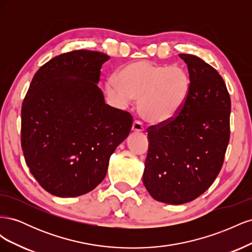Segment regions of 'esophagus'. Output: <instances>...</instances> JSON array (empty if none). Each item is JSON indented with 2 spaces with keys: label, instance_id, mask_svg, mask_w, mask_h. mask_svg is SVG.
I'll list each match as a JSON object with an SVG mask.
<instances>
[{
  "label": "esophagus",
  "instance_id": "1",
  "mask_svg": "<svg viewBox=\"0 0 252 252\" xmlns=\"http://www.w3.org/2000/svg\"><path fill=\"white\" fill-rule=\"evenodd\" d=\"M144 130V125L140 121H134L132 124V131L134 132H142Z\"/></svg>",
  "mask_w": 252,
  "mask_h": 252
}]
</instances>
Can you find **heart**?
<instances>
[{"instance_id": "obj_1", "label": "heart", "mask_w": 252, "mask_h": 252, "mask_svg": "<svg viewBox=\"0 0 252 252\" xmlns=\"http://www.w3.org/2000/svg\"><path fill=\"white\" fill-rule=\"evenodd\" d=\"M108 94L125 107L138 100L141 117L151 124L172 120L184 107L190 94V79L180 67H167L136 61L107 81Z\"/></svg>"}]
</instances>
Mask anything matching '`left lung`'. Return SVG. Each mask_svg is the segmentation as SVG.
<instances>
[{
	"mask_svg": "<svg viewBox=\"0 0 252 252\" xmlns=\"http://www.w3.org/2000/svg\"><path fill=\"white\" fill-rule=\"evenodd\" d=\"M187 64L190 94L169 122L150 126L143 183L155 200L191 202L222 168L230 136L231 101L219 72L199 57L180 53Z\"/></svg>",
	"mask_w": 252,
	"mask_h": 252,
	"instance_id": "obj_1",
	"label": "left lung"
}]
</instances>
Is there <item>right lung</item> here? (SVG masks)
<instances>
[{
	"label": "right lung",
	"instance_id": "right-lung-1",
	"mask_svg": "<svg viewBox=\"0 0 252 252\" xmlns=\"http://www.w3.org/2000/svg\"><path fill=\"white\" fill-rule=\"evenodd\" d=\"M109 59L84 49L53 58L35 72L23 101V154L34 179L53 195L94 189L131 130V114L106 104L97 87Z\"/></svg>",
	"mask_w": 252,
	"mask_h": 252
}]
</instances>
